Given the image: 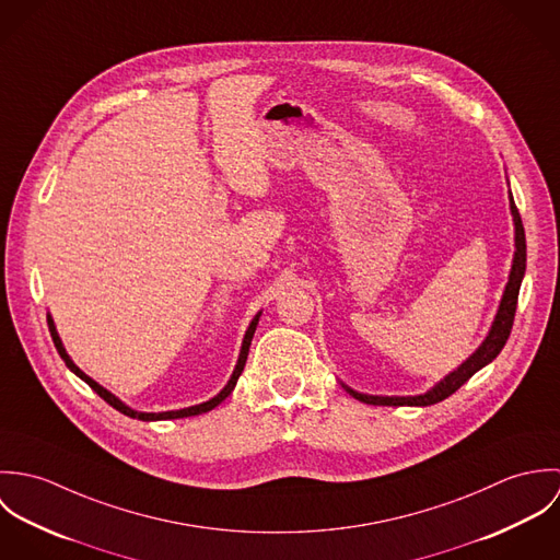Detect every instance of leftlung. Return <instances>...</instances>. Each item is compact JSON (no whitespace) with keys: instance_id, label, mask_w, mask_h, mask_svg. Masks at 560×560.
<instances>
[{"instance_id":"obj_1","label":"left lung","mask_w":560,"mask_h":560,"mask_svg":"<svg viewBox=\"0 0 560 560\" xmlns=\"http://www.w3.org/2000/svg\"><path fill=\"white\" fill-rule=\"evenodd\" d=\"M511 202V215H513V224H515V254H513V265H511V273H509V282L504 287L495 319L491 323L489 334L485 336V340L480 342L479 349L453 373H448L442 382H438L431 390H427L424 395H416V397H377V395H362L351 390L349 386L342 384V388L353 397V399L369 402V405H433L440 400L451 397L453 393H457L477 371L482 366H487L506 345L513 319H515V308H517V295H520V287H522V278L526 271V235H524V226H522V218L520 211L513 202V196H509Z\"/></svg>"}]
</instances>
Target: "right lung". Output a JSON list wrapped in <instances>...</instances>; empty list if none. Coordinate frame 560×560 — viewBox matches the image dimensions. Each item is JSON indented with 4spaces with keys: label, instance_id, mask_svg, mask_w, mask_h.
<instances>
[{
    "label": "right lung",
    "instance_id": "add662e5",
    "mask_svg": "<svg viewBox=\"0 0 560 560\" xmlns=\"http://www.w3.org/2000/svg\"><path fill=\"white\" fill-rule=\"evenodd\" d=\"M258 317H260V313L252 319L249 323V327H247V331H245V336H243V342H241V353L240 360H237V366H235V371H233V375H231V380H229V384L220 390V395H215L213 399L205 400V402H200V405H191V407H183V409H174V411H160V413H153V411H138V409H131L129 405H125L122 400L118 399V397H114L109 390H105L103 386H98L92 377H88L83 371H81L80 366L69 358V353H67V349H65V345H62V340H60V336H58V329H56V323L51 319V315H47V323H49V331H51V338H54V345H56V349H58V353H60V358L65 360V364L80 377L83 380L98 397L103 400H107L114 409H118L120 413H125V416H129V418H138V420H172V418H187V416H198V413H205V411H211L213 407H218L222 400L226 399L233 390H235V386H237V380H240L241 371H243V366H245V360H247V351H249V345H252V336H254V331H256V325H258Z\"/></svg>",
    "mask_w": 560,
    "mask_h": 560
}]
</instances>
